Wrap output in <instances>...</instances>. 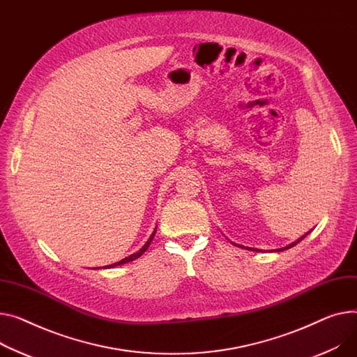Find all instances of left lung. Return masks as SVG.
Segmentation results:
<instances>
[{"label": "left lung", "mask_w": 357, "mask_h": 357, "mask_svg": "<svg viewBox=\"0 0 357 357\" xmlns=\"http://www.w3.org/2000/svg\"><path fill=\"white\" fill-rule=\"evenodd\" d=\"M308 232H310V231H308ZM308 232L307 234H304L303 236H301V238H298L297 241H294V243H291L290 245H287V247H284V248H278V250H275V251H282V250H289V248H291V247H294L296 244H298L301 240H304L305 238V235H308ZM234 244V243H232ZM234 245H236V247H241V248H245V250H250V251H259V250H257V248H251V247H243V245H238V244H234Z\"/></svg>", "instance_id": "8db88e82"}]
</instances>
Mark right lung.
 <instances>
[{
	"mask_svg": "<svg viewBox=\"0 0 357 357\" xmlns=\"http://www.w3.org/2000/svg\"><path fill=\"white\" fill-rule=\"evenodd\" d=\"M155 234H156V228H155V231L152 232V235L149 236V240L145 243V245L142 247L137 252H135V254H132V255H129V257H126V258H123L122 261H119V263H114V264H110V266H106V267H103V268H112V267H116V266H121V264H126V263H129V261H133V259H136V258H139L142 254H144L148 248H149V245H151V243H152V240H153V236H155ZM96 270V268H94Z\"/></svg>",
	"mask_w": 357,
	"mask_h": 357,
	"instance_id": "1",
	"label": "right lung"
}]
</instances>
